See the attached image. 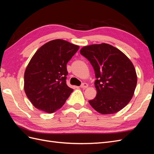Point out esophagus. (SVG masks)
<instances>
[{"mask_svg": "<svg viewBox=\"0 0 154 154\" xmlns=\"http://www.w3.org/2000/svg\"><path fill=\"white\" fill-rule=\"evenodd\" d=\"M80 87L82 88H86L88 87V84H87V83H82V84L81 85Z\"/></svg>", "mask_w": 154, "mask_h": 154, "instance_id": "34e87169", "label": "esophagus"}]
</instances>
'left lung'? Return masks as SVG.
Listing matches in <instances>:
<instances>
[{
    "label": "left lung",
    "mask_w": 154,
    "mask_h": 154,
    "mask_svg": "<svg viewBox=\"0 0 154 154\" xmlns=\"http://www.w3.org/2000/svg\"><path fill=\"white\" fill-rule=\"evenodd\" d=\"M94 68L96 96L88 101L102 114L123 109L132 98L137 85V74L132 62L123 52L108 44H93L81 49Z\"/></svg>",
    "instance_id": "obj_1"
}]
</instances>
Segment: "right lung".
<instances>
[{
    "mask_svg": "<svg viewBox=\"0 0 154 154\" xmlns=\"http://www.w3.org/2000/svg\"><path fill=\"white\" fill-rule=\"evenodd\" d=\"M79 46L57 39L40 47L24 72V91L35 107L51 114L64 105L73 89L67 86V63Z\"/></svg>",
    "mask_w": 154,
    "mask_h": 154,
    "instance_id": "add662e5",
    "label": "right lung"
}]
</instances>
